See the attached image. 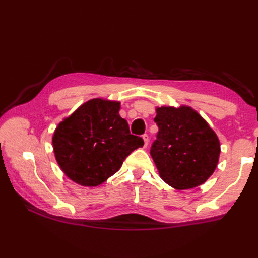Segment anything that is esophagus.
I'll use <instances>...</instances> for the list:
<instances>
[{"label":"esophagus","instance_id":"34e87169","mask_svg":"<svg viewBox=\"0 0 258 258\" xmlns=\"http://www.w3.org/2000/svg\"><path fill=\"white\" fill-rule=\"evenodd\" d=\"M143 140H144V147H146L148 145V141H150V138H148L147 135H143L142 136Z\"/></svg>","mask_w":258,"mask_h":258}]
</instances>
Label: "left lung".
<instances>
[{
	"label": "left lung",
	"mask_w": 258,
	"mask_h": 258,
	"mask_svg": "<svg viewBox=\"0 0 258 258\" xmlns=\"http://www.w3.org/2000/svg\"><path fill=\"white\" fill-rule=\"evenodd\" d=\"M156 113L159 131L151 155L160 177L179 190L204 184L220 158L215 132L190 106H161Z\"/></svg>",
	"instance_id": "1"
}]
</instances>
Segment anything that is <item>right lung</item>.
Returning a JSON list of instances; mask_svg holds the SVG:
<instances>
[{
	"mask_svg": "<svg viewBox=\"0 0 258 258\" xmlns=\"http://www.w3.org/2000/svg\"><path fill=\"white\" fill-rule=\"evenodd\" d=\"M120 102L91 99L62 120L52 136L54 157L64 174L82 186H98L115 174L143 139L130 134Z\"/></svg>",
	"mask_w": 258,
	"mask_h": 258,
	"instance_id": "obj_1",
	"label": "right lung"
}]
</instances>
